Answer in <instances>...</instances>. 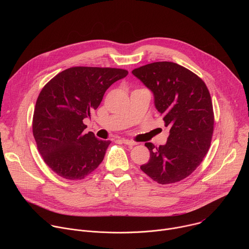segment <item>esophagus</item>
Listing matches in <instances>:
<instances>
[{"label":"esophagus","mask_w":249,"mask_h":249,"mask_svg":"<svg viewBox=\"0 0 249 249\" xmlns=\"http://www.w3.org/2000/svg\"><path fill=\"white\" fill-rule=\"evenodd\" d=\"M121 142H122L123 144H125L127 146H135V145H137L136 142L131 141V140H127V139H121Z\"/></svg>","instance_id":"1"}]
</instances>
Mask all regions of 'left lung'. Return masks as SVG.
I'll list each match as a JSON object with an SVG mask.
<instances>
[{
	"instance_id": "left-lung-1",
	"label": "left lung",
	"mask_w": 249,
	"mask_h": 249,
	"mask_svg": "<svg viewBox=\"0 0 249 249\" xmlns=\"http://www.w3.org/2000/svg\"><path fill=\"white\" fill-rule=\"evenodd\" d=\"M155 97L169 136L165 145L146 143L151 157L141 169L160 184L189 176L209 151L214 111L205 83L188 69L172 62H155L132 71Z\"/></svg>"
}]
</instances>
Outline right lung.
<instances>
[{"label": "right lung", "instance_id": "add662e5", "mask_svg": "<svg viewBox=\"0 0 249 249\" xmlns=\"http://www.w3.org/2000/svg\"><path fill=\"white\" fill-rule=\"evenodd\" d=\"M128 71L73 67L55 76L35 104L32 132L45 163L68 180L84 179L103 160L110 141L84 133V119L98 107L112 84Z\"/></svg>", "mask_w": 249, "mask_h": 249}]
</instances>
